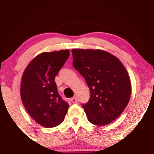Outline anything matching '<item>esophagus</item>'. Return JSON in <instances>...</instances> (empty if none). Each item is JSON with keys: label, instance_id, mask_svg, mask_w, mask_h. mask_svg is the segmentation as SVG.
Masks as SVG:
<instances>
[{"label": "esophagus", "instance_id": "1", "mask_svg": "<svg viewBox=\"0 0 154 154\" xmlns=\"http://www.w3.org/2000/svg\"><path fill=\"white\" fill-rule=\"evenodd\" d=\"M70 100H71V101L73 103H77V98H76V97H73V98H72L71 99H70Z\"/></svg>", "mask_w": 154, "mask_h": 154}]
</instances>
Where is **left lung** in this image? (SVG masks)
Wrapping results in <instances>:
<instances>
[{
	"label": "left lung",
	"instance_id": "8db88e82",
	"mask_svg": "<svg viewBox=\"0 0 154 154\" xmlns=\"http://www.w3.org/2000/svg\"><path fill=\"white\" fill-rule=\"evenodd\" d=\"M73 66L85 79L91 91L87 103L82 104L90 122L109 125L129 103L131 82L126 69L110 53L93 49H72Z\"/></svg>",
	"mask_w": 154,
	"mask_h": 154
}]
</instances>
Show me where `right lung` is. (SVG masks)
Instances as JSON below:
<instances>
[{"mask_svg": "<svg viewBox=\"0 0 154 154\" xmlns=\"http://www.w3.org/2000/svg\"><path fill=\"white\" fill-rule=\"evenodd\" d=\"M69 56V50L42 53L32 60L23 73L20 90L23 105L44 128L62 123L69 106L60 96L55 82Z\"/></svg>", "mask_w": 154, "mask_h": 154, "instance_id": "obj_1", "label": "right lung"}]
</instances>
